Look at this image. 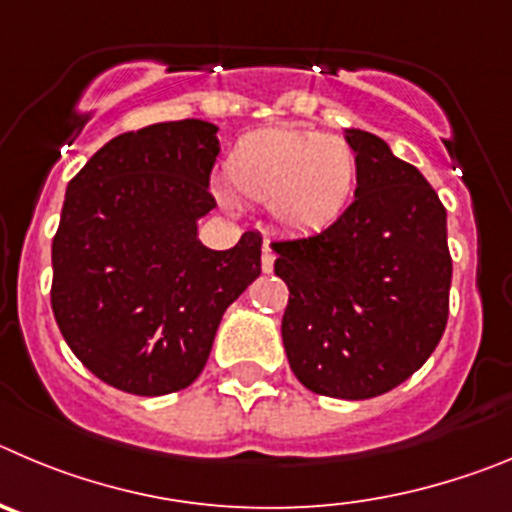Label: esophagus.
<instances>
[{
    "label": "esophagus",
    "mask_w": 512,
    "mask_h": 512,
    "mask_svg": "<svg viewBox=\"0 0 512 512\" xmlns=\"http://www.w3.org/2000/svg\"><path fill=\"white\" fill-rule=\"evenodd\" d=\"M273 265H275V252L270 250V245H265L262 247V270H265V273H270V270H273Z\"/></svg>",
    "instance_id": "obj_1"
}]
</instances>
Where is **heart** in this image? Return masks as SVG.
<instances>
[{
	"label": "heart",
	"mask_w": 512,
	"mask_h": 512,
	"mask_svg": "<svg viewBox=\"0 0 512 512\" xmlns=\"http://www.w3.org/2000/svg\"><path fill=\"white\" fill-rule=\"evenodd\" d=\"M357 155L342 137L306 127H265L234 142L224 178L237 199L267 204L283 232L321 234L347 211Z\"/></svg>",
	"instance_id": "heart-1"
}]
</instances>
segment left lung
Segmentation results:
<instances>
[{
	"instance_id": "8db88e82",
	"label": "left lung",
	"mask_w": 512,
	"mask_h": 512,
	"mask_svg": "<svg viewBox=\"0 0 512 512\" xmlns=\"http://www.w3.org/2000/svg\"><path fill=\"white\" fill-rule=\"evenodd\" d=\"M357 191L321 234L273 242L290 296L283 347L311 393L365 400L431 357L449 319L446 209L421 170L388 142L347 130Z\"/></svg>"
}]
</instances>
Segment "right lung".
Wrapping results in <instances>:
<instances>
[{
    "instance_id": "add662e5",
    "label": "right lung",
    "mask_w": 512,
    "mask_h": 512,
    "mask_svg": "<svg viewBox=\"0 0 512 512\" xmlns=\"http://www.w3.org/2000/svg\"><path fill=\"white\" fill-rule=\"evenodd\" d=\"M219 127L181 119L114 137L66 188L50 306L71 352L112 388L168 395L204 370L229 303L260 275L262 237L201 245Z\"/></svg>"
}]
</instances>
